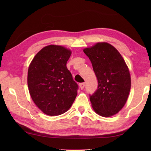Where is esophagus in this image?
Masks as SVG:
<instances>
[{"mask_svg": "<svg viewBox=\"0 0 151 151\" xmlns=\"http://www.w3.org/2000/svg\"><path fill=\"white\" fill-rule=\"evenodd\" d=\"M84 86H85V84L84 83H81V84H79V87L81 89H83L84 88Z\"/></svg>", "mask_w": 151, "mask_h": 151, "instance_id": "1", "label": "esophagus"}]
</instances>
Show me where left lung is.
<instances>
[{"instance_id": "1", "label": "left lung", "mask_w": 151, "mask_h": 151, "mask_svg": "<svg viewBox=\"0 0 151 151\" xmlns=\"http://www.w3.org/2000/svg\"><path fill=\"white\" fill-rule=\"evenodd\" d=\"M98 80V88L90 96L91 106L98 115L108 117L117 114L129 97L130 74L126 62L115 48L99 42L85 48Z\"/></svg>"}]
</instances>
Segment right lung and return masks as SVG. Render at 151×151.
<instances>
[{"label": "right lung", "instance_id": "right-lung-1", "mask_svg": "<svg viewBox=\"0 0 151 151\" xmlns=\"http://www.w3.org/2000/svg\"><path fill=\"white\" fill-rule=\"evenodd\" d=\"M71 53L63 46L50 45L36 54L28 67L30 95L45 114H63L75 100L78 85L66 66Z\"/></svg>", "mask_w": 151, "mask_h": 151}]
</instances>
